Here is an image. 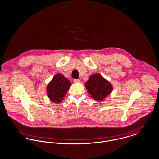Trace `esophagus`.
I'll list each match as a JSON object with an SVG mask.
<instances>
[{"mask_svg": "<svg viewBox=\"0 0 159 159\" xmlns=\"http://www.w3.org/2000/svg\"><path fill=\"white\" fill-rule=\"evenodd\" d=\"M80 82V80L79 79H74V83H79Z\"/></svg>", "mask_w": 159, "mask_h": 159, "instance_id": "esophagus-1", "label": "esophagus"}]
</instances>
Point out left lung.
I'll list each match as a JSON object with an SVG mask.
<instances>
[{"label": "left lung", "mask_w": 159, "mask_h": 159, "mask_svg": "<svg viewBox=\"0 0 159 159\" xmlns=\"http://www.w3.org/2000/svg\"><path fill=\"white\" fill-rule=\"evenodd\" d=\"M85 87L91 98L97 101L104 100L113 91L112 85L98 73L89 77L85 83Z\"/></svg>", "instance_id": "obj_1"}]
</instances>
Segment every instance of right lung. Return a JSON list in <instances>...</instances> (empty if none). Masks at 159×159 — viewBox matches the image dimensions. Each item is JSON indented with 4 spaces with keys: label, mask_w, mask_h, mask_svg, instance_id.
Segmentation results:
<instances>
[{
    "label": "right lung",
    "mask_w": 159,
    "mask_h": 159,
    "mask_svg": "<svg viewBox=\"0 0 159 159\" xmlns=\"http://www.w3.org/2000/svg\"><path fill=\"white\" fill-rule=\"evenodd\" d=\"M71 85L70 81L61 74H55L46 88L47 95L50 101L57 104L61 102Z\"/></svg>",
    "instance_id": "obj_1"
}]
</instances>
